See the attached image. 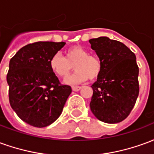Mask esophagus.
<instances>
[{"label":"esophagus","mask_w":154,"mask_h":154,"mask_svg":"<svg viewBox=\"0 0 154 154\" xmlns=\"http://www.w3.org/2000/svg\"><path fill=\"white\" fill-rule=\"evenodd\" d=\"M81 88H82V87H79V86H73V87H72V91H78L79 90H81Z\"/></svg>","instance_id":"34e87169"}]
</instances>
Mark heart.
I'll list each match as a JSON object with an SVG mask.
<instances>
[{"instance_id":"1","label":"heart","mask_w":154,"mask_h":154,"mask_svg":"<svg viewBox=\"0 0 154 154\" xmlns=\"http://www.w3.org/2000/svg\"><path fill=\"white\" fill-rule=\"evenodd\" d=\"M75 67L76 72L64 80L68 85L97 79L102 71V62L97 55L89 54V52L79 45H74L65 50V57L59 54L52 56L49 60L51 71L60 77H66Z\"/></svg>"}]
</instances>
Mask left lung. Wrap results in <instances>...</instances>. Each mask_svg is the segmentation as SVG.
<instances>
[{
  "mask_svg": "<svg viewBox=\"0 0 154 154\" xmlns=\"http://www.w3.org/2000/svg\"><path fill=\"white\" fill-rule=\"evenodd\" d=\"M89 42L102 62L101 73L91 85V110L102 122H121L131 112L139 96L135 54L123 43L108 37Z\"/></svg>",
  "mask_w": 154,
  "mask_h": 154,
  "instance_id": "obj_1",
  "label": "left lung"
}]
</instances>
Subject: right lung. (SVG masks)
I'll list each match as a JSON object with an SVG mask.
<instances>
[{"label":"right lung","instance_id":"1","mask_svg":"<svg viewBox=\"0 0 154 154\" xmlns=\"http://www.w3.org/2000/svg\"><path fill=\"white\" fill-rule=\"evenodd\" d=\"M64 42H36L21 48L10 60L6 80L11 106L34 127H46L60 116L72 88L62 85L49 60Z\"/></svg>","mask_w":154,"mask_h":154}]
</instances>
